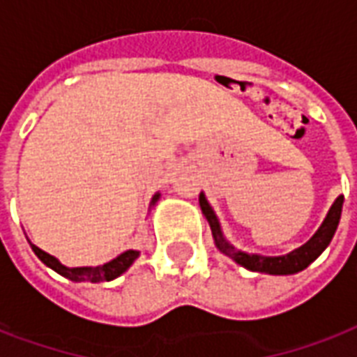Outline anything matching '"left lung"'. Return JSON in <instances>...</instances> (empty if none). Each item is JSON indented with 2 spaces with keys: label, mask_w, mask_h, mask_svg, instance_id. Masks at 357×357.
<instances>
[{
  "label": "left lung",
  "mask_w": 357,
  "mask_h": 357,
  "mask_svg": "<svg viewBox=\"0 0 357 357\" xmlns=\"http://www.w3.org/2000/svg\"><path fill=\"white\" fill-rule=\"evenodd\" d=\"M342 197L335 200V204L331 206V210L327 213L326 221L321 223V227L318 229V232L314 234L312 238L308 240L305 245H301L299 250L287 253V255H280V257H263V255H250V253L238 252L234 250L221 234V229H219L218 218L215 213L208 204L204 195H200L199 202L200 208H202V213L208 219V223L212 227L213 240H215V245L221 253L229 255L231 259H234L238 265L245 266L248 271H253V273H265V274H293L299 273L303 268L310 265L319 253L324 252L327 248V244L333 238L335 231H337V225H339L340 212H342Z\"/></svg>",
  "instance_id": "left-lung-1"
}]
</instances>
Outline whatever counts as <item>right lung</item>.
Returning <instances> with one entry per match:
<instances>
[{"mask_svg": "<svg viewBox=\"0 0 357 357\" xmlns=\"http://www.w3.org/2000/svg\"><path fill=\"white\" fill-rule=\"evenodd\" d=\"M158 195H155V199L153 202H157ZM31 245V250L33 253L38 255L39 259L43 261L45 265L51 266L52 271H56L58 274H62L64 278L73 280V282H92V284H96V282H109V280L117 278L121 274L125 273L126 268L134 263V259L138 257L139 253L134 252V250H128V252L121 253L119 257H115L109 263H105L102 266H77V268H68L64 266L56 257H52L49 253H45L43 250H39L38 245Z\"/></svg>", "mask_w": 357, "mask_h": 357, "instance_id": "right-lung-1", "label": "right lung"}]
</instances>
